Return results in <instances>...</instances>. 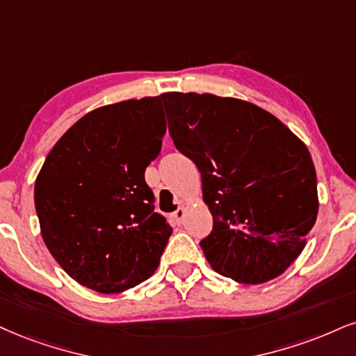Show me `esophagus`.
Here are the masks:
<instances>
[{"instance_id":"1","label":"esophagus","mask_w":356,"mask_h":356,"mask_svg":"<svg viewBox=\"0 0 356 356\" xmlns=\"http://www.w3.org/2000/svg\"><path fill=\"white\" fill-rule=\"evenodd\" d=\"M185 216H186V209L185 208H178L177 211L175 213H171V221L175 222V225H181L183 222V219H185Z\"/></svg>"}]
</instances>
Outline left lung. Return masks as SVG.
<instances>
[{
	"mask_svg": "<svg viewBox=\"0 0 356 356\" xmlns=\"http://www.w3.org/2000/svg\"><path fill=\"white\" fill-rule=\"evenodd\" d=\"M175 147L195 161L213 231L200 245L239 284L279 277L300 256L318 213L305 143L251 102L195 92L161 95Z\"/></svg>",
	"mask_w": 356,
	"mask_h": 356,
	"instance_id": "1",
	"label": "left lung"
}]
</instances>
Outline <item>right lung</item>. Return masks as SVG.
Listing matches in <instances>:
<instances>
[{"label":"right lung","mask_w":356,"mask_h":356,"mask_svg":"<svg viewBox=\"0 0 356 356\" xmlns=\"http://www.w3.org/2000/svg\"><path fill=\"white\" fill-rule=\"evenodd\" d=\"M161 95L95 108L46 156L34 185L44 244L81 285L118 293L160 264L171 226L155 213L145 168L161 150Z\"/></svg>","instance_id":"1"}]
</instances>
